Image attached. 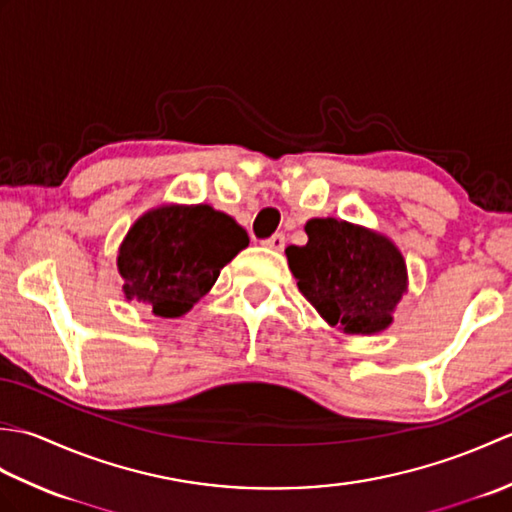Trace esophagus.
<instances>
[{"mask_svg":"<svg viewBox=\"0 0 512 512\" xmlns=\"http://www.w3.org/2000/svg\"><path fill=\"white\" fill-rule=\"evenodd\" d=\"M266 248H273V250H284V246H286V235L284 233H275V235H270L268 239H264L262 242Z\"/></svg>","mask_w":512,"mask_h":512,"instance_id":"esophagus-1","label":"esophagus"}]
</instances>
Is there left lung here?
Listing matches in <instances>:
<instances>
[{
	"instance_id": "8db88e82",
	"label": "left lung",
	"mask_w": 512,
	"mask_h": 512,
	"mask_svg": "<svg viewBox=\"0 0 512 512\" xmlns=\"http://www.w3.org/2000/svg\"><path fill=\"white\" fill-rule=\"evenodd\" d=\"M306 233V246L286 248L301 295L345 334L387 330L407 292L405 257L396 244L334 217H314Z\"/></svg>"
}]
</instances>
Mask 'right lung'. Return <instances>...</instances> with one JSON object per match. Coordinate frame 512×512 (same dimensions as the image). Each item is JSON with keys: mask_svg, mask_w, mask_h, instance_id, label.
Segmentation results:
<instances>
[{"mask_svg": "<svg viewBox=\"0 0 512 512\" xmlns=\"http://www.w3.org/2000/svg\"><path fill=\"white\" fill-rule=\"evenodd\" d=\"M248 235L231 215L209 204H162L140 215L118 248L127 301L156 317L187 314L220 277Z\"/></svg>", "mask_w": 512, "mask_h": 512, "instance_id": "obj_1", "label": "right lung"}]
</instances>
